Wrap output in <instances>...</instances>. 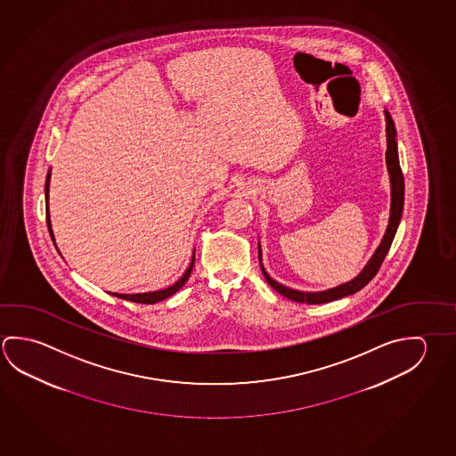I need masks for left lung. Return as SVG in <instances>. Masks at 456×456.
Returning a JSON list of instances; mask_svg holds the SVG:
<instances>
[{"instance_id":"8db88e82","label":"left lung","mask_w":456,"mask_h":456,"mask_svg":"<svg viewBox=\"0 0 456 456\" xmlns=\"http://www.w3.org/2000/svg\"><path fill=\"white\" fill-rule=\"evenodd\" d=\"M386 115V136H387V151H386V165H387V171H389V179H391V216H389V224L386 229L383 240L379 243V247L376 248L375 255L371 256V259L368 261L367 265L363 267V271L360 272L355 279H352L347 283H343L339 287L330 288L325 291H317V293H309V291H297L293 288L285 287L279 281L272 279L271 275L265 272L263 265V259H261V247H257V253H259V265L264 273V279L267 280V283L271 285L275 291H279L280 295L285 296L291 301L296 303L305 304H323L330 303V301H336L341 299L344 296L354 295L360 291L362 288L367 285L370 280L373 279L376 272L379 271L381 264H383L384 257L387 255L389 248L392 245V240L395 237V232L399 227L400 217H402V211H403V191H405V184H403V175L400 169L399 153H397V141H395V128H394V121H392L391 115L387 110H384Z\"/></svg>"}]
</instances>
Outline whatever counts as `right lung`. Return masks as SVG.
<instances>
[{
  "instance_id": "obj_1",
  "label": "right lung",
  "mask_w": 456,
  "mask_h": 456,
  "mask_svg": "<svg viewBox=\"0 0 456 456\" xmlns=\"http://www.w3.org/2000/svg\"><path fill=\"white\" fill-rule=\"evenodd\" d=\"M49 177H51V171H49L48 176H46V184H45V195H46V201H48L49 199ZM46 223H48V229L49 233H51V239H53V241H54V245H56V240H54V233H53V227H51V219H49L48 207H46ZM193 263H195V255L192 256V263H191V265L187 267V271L184 272V275H183L181 279L177 280L175 285H171V287L165 288V289H159V291H151V293H136V295H121V293H110V295L117 296V297H120V299H126V301H133V303H159V301H163V299H167V297H169V296L175 295L176 291H179L181 288L184 287L185 281L189 280V277H191V273H192Z\"/></svg>"
}]
</instances>
